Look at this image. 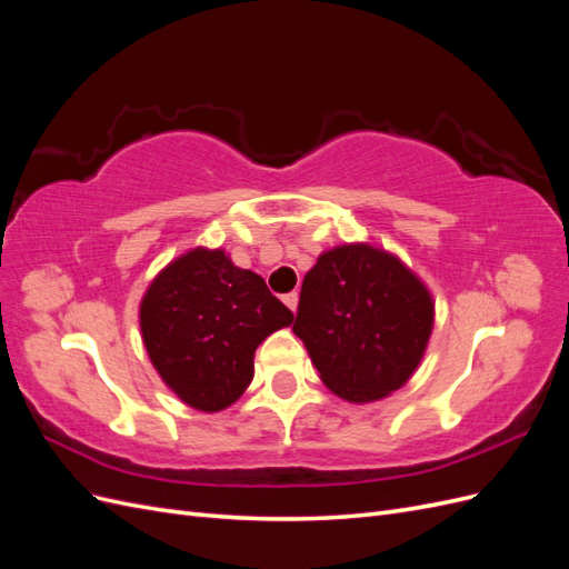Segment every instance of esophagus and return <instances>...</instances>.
<instances>
[{
    "mask_svg": "<svg viewBox=\"0 0 569 569\" xmlns=\"http://www.w3.org/2000/svg\"><path fill=\"white\" fill-rule=\"evenodd\" d=\"M282 301H284V306L289 308V311H297V306H299V295H297V291H289V295H284V297H282Z\"/></svg>",
    "mask_w": 569,
    "mask_h": 569,
    "instance_id": "34e87169",
    "label": "esophagus"
}]
</instances>
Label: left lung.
<instances>
[{
  "instance_id": "left-lung-1",
  "label": "left lung",
  "mask_w": 569,
  "mask_h": 569,
  "mask_svg": "<svg viewBox=\"0 0 569 569\" xmlns=\"http://www.w3.org/2000/svg\"><path fill=\"white\" fill-rule=\"evenodd\" d=\"M432 325V297L399 258L343 244L325 251L303 278L295 335L327 387L366 403L408 382Z\"/></svg>"
}]
</instances>
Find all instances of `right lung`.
I'll list each match as a JSON object with an SVG mask.
<instances>
[{
    "instance_id": "1",
    "label": "right lung",
    "mask_w": 569,
    "mask_h": 569,
    "mask_svg": "<svg viewBox=\"0 0 569 569\" xmlns=\"http://www.w3.org/2000/svg\"><path fill=\"white\" fill-rule=\"evenodd\" d=\"M295 320L266 280L226 251L194 249L151 282L140 306L144 347L161 380L203 412L234 403L253 377V351Z\"/></svg>"
}]
</instances>
